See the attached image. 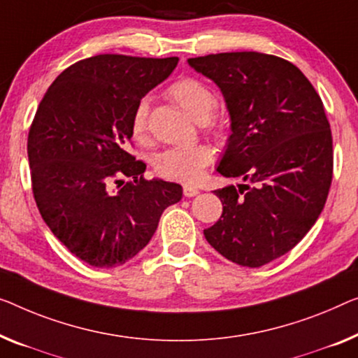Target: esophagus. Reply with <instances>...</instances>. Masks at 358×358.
<instances>
[{
    "label": "esophagus",
    "instance_id": "34e87169",
    "mask_svg": "<svg viewBox=\"0 0 358 358\" xmlns=\"http://www.w3.org/2000/svg\"><path fill=\"white\" fill-rule=\"evenodd\" d=\"M183 194L186 197H194V196L199 194V188H197V186H194V185L185 183L183 185Z\"/></svg>",
    "mask_w": 358,
    "mask_h": 358
}]
</instances>
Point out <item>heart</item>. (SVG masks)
<instances>
[{
    "label": "heart",
    "mask_w": 358,
    "mask_h": 358,
    "mask_svg": "<svg viewBox=\"0 0 358 358\" xmlns=\"http://www.w3.org/2000/svg\"><path fill=\"white\" fill-rule=\"evenodd\" d=\"M165 94L181 109H185L196 122H204L206 131L213 138H223L228 127L213 110L217 109L218 99L215 93L194 77H180L173 80L165 90ZM131 136L138 143L146 145L151 140L149 133V104L141 99L135 106L130 117ZM213 162V151L207 145H194L189 148H170L159 154L154 161V170L157 177L164 180L196 183L204 170Z\"/></svg>",
    "instance_id": "1"
}]
</instances>
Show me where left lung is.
<instances>
[{
	"label": "left lung",
	"mask_w": 358,
	"mask_h": 358,
	"mask_svg": "<svg viewBox=\"0 0 358 358\" xmlns=\"http://www.w3.org/2000/svg\"><path fill=\"white\" fill-rule=\"evenodd\" d=\"M213 80L231 117L218 172L252 185L213 191L223 213L204 230L210 246L243 266L265 265L306 236L333 180V136L323 101L289 61L255 51L188 59Z\"/></svg>",
	"instance_id": "1"
}]
</instances>
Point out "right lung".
Returning a JSON list of instances; mask_svg holds the SVG:
<instances>
[{"label": "right lung", "mask_w": 358, "mask_h": 358, "mask_svg": "<svg viewBox=\"0 0 358 358\" xmlns=\"http://www.w3.org/2000/svg\"><path fill=\"white\" fill-rule=\"evenodd\" d=\"M177 62L87 57L57 76L36 109L27 140L31 193L52 234L88 265L110 268L135 257L181 199L180 185L146 180V164L128 152L133 109Z\"/></svg>", "instance_id": "obj_1"}]
</instances>
